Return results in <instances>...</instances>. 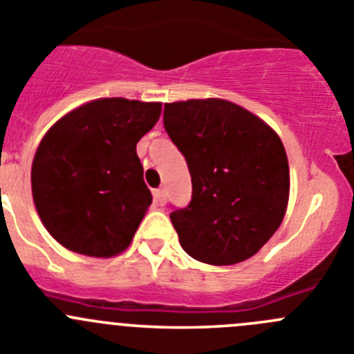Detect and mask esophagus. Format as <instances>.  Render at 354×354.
I'll return each mask as SVG.
<instances>
[{
	"mask_svg": "<svg viewBox=\"0 0 354 354\" xmlns=\"http://www.w3.org/2000/svg\"><path fill=\"white\" fill-rule=\"evenodd\" d=\"M153 201L157 206H164V204H166V192H164L162 188L153 190Z\"/></svg>",
	"mask_w": 354,
	"mask_h": 354,
	"instance_id": "esophagus-1",
	"label": "esophagus"
}]
</instances>
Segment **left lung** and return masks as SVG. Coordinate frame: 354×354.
Wrapping results in <instances>:
<instances>
[{
	"label": "left lung",
	"mask_w": 354,
	"mask_h": 354,
	"mask_svg": "<svg viewBox=\"0 0 354 354\" xmlns=\"http://www.w3.org/2000/svg\"><path fill=\"white\" fill-rule=\"evenodd\" d=\"M164 127L192 176V201L171 222L185 252L211 266L255 255L285 218L290 167L276 132L225 99L167 102Z\"/></svg>",
	"instance_id": "1"
}]
</instances>
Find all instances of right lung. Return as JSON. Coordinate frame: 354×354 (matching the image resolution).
I'll list each match as a JSON object with an SVG mask.
<instances>
[{
    "mask_svg": "<svg viewBox=\"0 0 354 354\" xmlns=\"http://www.w3.org/2000/svg\"><path fill=\"white\" fill-rule=\"evenodd\" d=\"M160 111V102L95 99L48 129L32 158L31 188L57 243L101 259L131 244L151 204L136 145Z\"/></svg>",
    "mask_w": 354,
    "mask_h": 354,
    "instance_id": "1",
    "label": "right lung"
}]
</instances>
